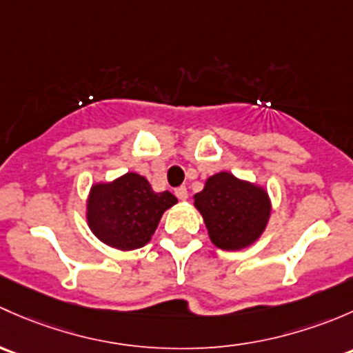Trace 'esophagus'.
<instances>
[{"mask_svg":"<svg viewBox=\"0 0 353 353\" xmlns=\"http://www.w3.org/2000/svg\"><path fill=\"white\" fill-rule=\"evenodd\" d=\"M175 195H176L178 199H180V201H187V199H188V190H187V187H183V185H181V187L175 188Z\"/></svg>","mask_w":353,"mask_h":353,"instance_id":"esophagus-1","label":"esophagus"}]
</instances>
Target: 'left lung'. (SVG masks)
I'll use <instances>...</instances> for the list:
<instances>
[{
	"label": "left lung",
	"mask_w": 353,
	"mask_h": 353,
	"mask_svg": "<svg viewBox=\"0 0 353 353\" xmlns=\"http://www.w3.org/2000/svg\"><path fill=\"white\" fill-rule=\"evenodd\" d=\"M209 238L217 248L238 252L263 234L272 205L267 190L252 181L221 172L209 176L202 192L194 195Z\"/></svg>",
	"instance_id": "1"
}]
</instances>
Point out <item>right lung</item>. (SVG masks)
<instances>
[{"mask_svg": "<svg viewBox=\"0 0 353 353\" xmlns=\"http://www.w3.org/2000/svg\"><path fill=\"white\" fill-rule=\"evenodd\" d=\"M178 201L154 192L137 173H125L108 183H93L86 202V221L93 234L112 248L130 252L151 241L163 212Z\"/></svg>", "mask_w": 353, "mask_h": 353, "instance_id": "obj_1", "label": "right lung"}]
</instances>
